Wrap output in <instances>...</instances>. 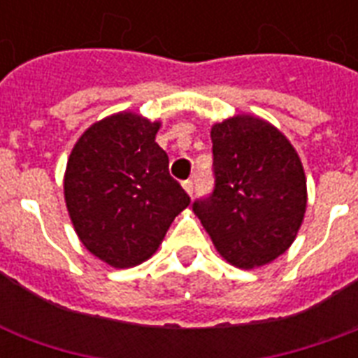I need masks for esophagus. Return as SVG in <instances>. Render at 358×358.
I'll return each instance as SVG.
<instances>
[{"mask_svg": "<svg viewBox=\"0 0 358 358\" xmlns=\"http://www.w3.org/2000/svg\"><path fill=\"white\" fill-rule=\"evenodd\" d=\"M182 187H184L187 195H193V182H191V180H185V182H182Z\"/></svg>", "mask_w": 358, "mask_h": 358, "instance_id": "obj_1", "label": "esophagus"}]
</instances>
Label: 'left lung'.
I'll list each match as a JSON object with an SVG mask.
<instances>
[{"instance_id":"left-lung-1","label":"left lung","mask_w":358,"mask_h":358,"mask_svg":"<svg viewBox=\"0 0 358 358\" xmlns=\"http://www.w3.org/2000/svg\"><path fill=\"white\" fill-rule=\"evenodd\" d=\"M215 189L193 212L224 260L255 269L286 252L306 212V176L288 137L255 115L212 126Z\"/></svg>"}]
</instances>
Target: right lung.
<instances>
[{
	"instance_id": "add662e5",
	"label": "right lung",
	"mask_w": 358,
	"mask_h": 358,
	"mask_svg": "<svg viewBox=\"0 0 358 358\" xmlns=\"http://www.w3.org/2000/svg\"><path fill=\"white\" fill-rule=\"evenodd\" d=\"M159 126L134 111L106 117L81 134L66 163L64 202L76 234L117 269L148 260L189 206L156 143Z\"/></svg>"
}]
</instances>
